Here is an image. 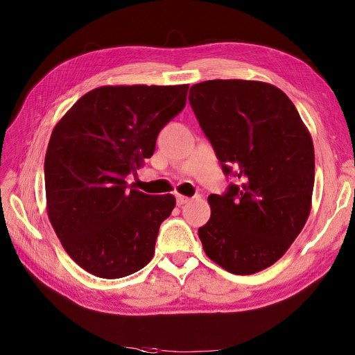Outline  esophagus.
<instances>
[{
  "instance_id": "1",
  "label": "esophagus",
  "mask_w": 355,
  "mask_h": 355,
  "mask_svg": "<svg viewBox=\"0 0 355 355\" xmlns=\"http://www.w3.org/2000/svg\"><path fill=\"white\" fill-rule=\"evenodd\" d=\"M189 201H191V198H189V197H185V196H178V197H176L178 206H184V204H187V202H189Z\"/></svg>"
}]
</instances>
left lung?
Returning <instances> with one entry per match:
<instances>
[{"label":"left lung","mask_w":355,"mask_h":355,"mask_svg":"<svg viewBox=\"0 0 355 355\" xmlns=\"http://www.w3.org/2000/svg\"><path fill=\"white\" fill-rule=\"evenodd\" d=\"M188 99L225 175L234 170L239 179L227 194L209 196L202 249L228 272H259L288 250L309 216L313 137L286 93L263 81H202Z\"/></svg>","instance_id":"1"}]
</instances>
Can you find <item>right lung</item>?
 I'll use <instances>...</instances> for the list:
<instances>
[{
    "label": "right lung",
    "instance_id": "1",
    "mask_svg": "<svg viewBox=\"0 0 355 355\" xmlns=\"http://www.w3.org/2000/svg\"><path fill=\"white\" fill-rule=\"evenodd\" d=\"M189 85H102L53 128L44 159L47 214L71 259L114 280L153 259L171 194L128 189L125 176L155 151L161 128L187 103Z\"/></svg>",
    "mask_w": 355,
    "mask_h": 355
}]
</instances>
